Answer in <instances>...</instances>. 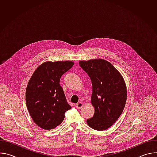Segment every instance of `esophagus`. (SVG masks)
I'll return each instance as SVG.
<instances>
[{
	"mask_svg": "<svg viewBox=\"0 0 157 157\" xmlns=\"http://www.w3.org/2000/svg\"><path fill=\"white\" fill-rule=\"evenodd\" d=\"M76 107H77L78 109H81V108L82 107L83 104H82V102H78V103H77V104H76Z\"/></svg>",
	"mask_w": 157,
	"mask_h": 157,
	"instance_id": "34e87169",
	"label": "esophagus"
}]
</instances>
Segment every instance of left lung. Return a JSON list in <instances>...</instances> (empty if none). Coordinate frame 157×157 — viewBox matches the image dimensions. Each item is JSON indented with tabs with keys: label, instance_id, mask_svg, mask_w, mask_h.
<instances>
[{
	"label": "left lung",
	"instance_id": "left-lung-1",
	"mask_svg": "<svg viewBox=\"0 0 157 157\" xmlns=\"http://www.w3.org/2000/svg\"><path fill=\"white\" fill-rule=\"evenodd\" d=\"M79 63L92 83L91 102L94 114L86 122L95 130H106L117 121L125 107L127 95L125 80L115 67L104 59Z\"/></svg>",
	"mask_w": 157,
	"mask_h": 157
}]
</instances>
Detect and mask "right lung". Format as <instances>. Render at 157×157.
I'll return each mask as SVG.
<instances>
[{
	"instance_id": "right-lung-1",
	"label": "right lung",
	"mask_w": 157,
	"mask_h": 157,
	"mask_svg": "<svg viewBox=\"0 0 157 157\" xmlns=\"http://www.w3.org/2000/svg\"><path fill=\"white\" fill-rule=\"evenodd\" d=\"M74 62L46 61L37 67L26 89L25 99L33 122L44 130L53 129L61 124L64 113L71 107L67 103L59 84L62 75Z\"/></svg>"
}]
</instances>
